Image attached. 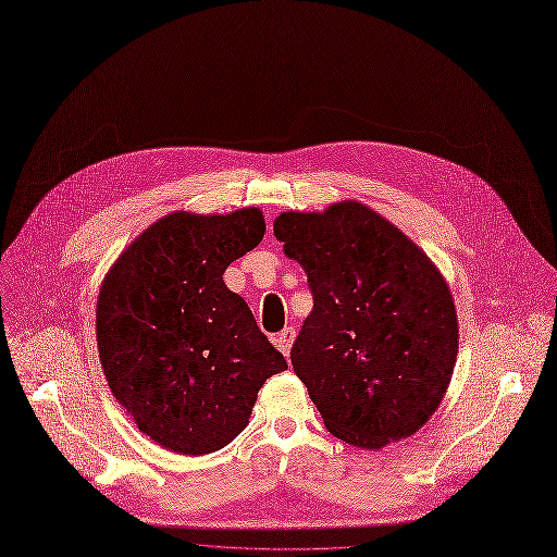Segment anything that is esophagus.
<instances>
[{"mask_svg":"<svg viewBox=\"0 0 557 557\" xmlns=\"http://www.w3.org/2000/svg\"><path fill=\"white\" fill-rule=\"evenodd\" d=\"M295 337H297L295 326H286V329L275 337V346L284 352V356H288V352H290V346H293Z\"/></svg>","mask_w":557,"mask_h":557,"instance_id":"1","label":"esophagus"}]
</instances>
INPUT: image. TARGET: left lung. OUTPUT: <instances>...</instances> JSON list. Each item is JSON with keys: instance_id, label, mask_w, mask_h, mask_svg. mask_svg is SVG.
Segmentation results:
<instances>
[{"instance_id": "left-lung-1", "label": "left lung", "mask_w": 557, "mask_h": 557, "mask_svg": "<svg viewBox=\"0 0 557 557\" xmlns=\"http://www.w3.org/2000/svg\"><path fill=\"white\" fill-rule=\"evenodd\" d=\"M273 233L313 293L290 364L326 429L369 450L418 433L458 360V313L440 269L358 199L282 213Z\"/></svg>"}]
</instances>
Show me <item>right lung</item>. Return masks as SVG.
<instances>
[{
    "label": "right lung",
    "instance_id": "right-lung-1",
    "mask_svg": "<svg viewBox=\"0 0 557 557\" xmlns=\"http://www.w3.org/2000/svg\"><path fill=\"white\" fill-rule=\"evenodd\" d=\"M264 233L256 207L175 211L139 233L102 280L99 362L124 413L162 448H224L246 429L264 382L288 369L222 277Z\"/></svg>",
    "mask_w": 557,
    "mask_h": 557
}]
</instances>
